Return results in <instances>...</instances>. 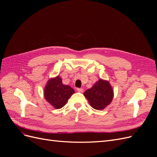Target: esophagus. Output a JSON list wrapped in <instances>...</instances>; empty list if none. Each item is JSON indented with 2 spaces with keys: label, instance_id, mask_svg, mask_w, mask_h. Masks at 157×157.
<instances>
[{
  "label": "esophagus",
  "instance_id": "obj_1",
  "mask_svg": "<svg viewBox=\"0 0 157 157\" xmlns=\"http://www.w3.org/2000/svg\"><path fill=\"white\" fill-rule=\"evenodd\" d=\"M77 91L78 92H80V93H82V92H83V91H84V90L82 89V88H77Z\"/></svg>",
  "mask_w": 157,
  "mask_h": 157
}]
</instances>
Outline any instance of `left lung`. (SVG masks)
Returning a JSON list of instances; mask_svg holds the SVG:
<instances>
[{
	"label": "left lung",
	"mask_w": 157,
	"mask_h": 157,
	"mask_svg": "<svg viewBox=\"0 0 157 157\" xmlns=\"http://www.w3.org/2000/svg\"><path fill=\"white\" fill-rule=\"evenodd\" d=\"M84 95L94 109L101 110L111 102L113 90L108 81L99 79L91 88L86 90Z\"/></svg>",
	"instance_id": "obj_1"
}]
</instances>
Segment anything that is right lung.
<instances>
[{
    "label": "right lung",
    "instance_id": "1",
    "mask_svg": "<svg viewBox=\"0 0 157 157\" xmlns=\"http://www.w3.org/2000/svg\"><path fill=\"white\" fill-rule=\"evenodd\" d=\"M74 93L72 88L62 84L59 76L49 80L44 88L45 99L56 109L63 107Z\"/></svg>",
    "mask_w": 157,
    "mask_h": 157
}]
</instances>
